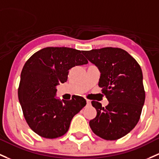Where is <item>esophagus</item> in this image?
I'll return each mask as SVG.
<instances>
[{
  "label": "esophagus",
  "instance_id": "1",
  "mask_svg": "<svg viewBox=\"0 0 159 159\" xmlns=\"http://www.w3.org/2000/svg\"><path fill=\"white\" fill-rule=\"evenodd\" d=\"M87 104L88 105L91 104V101H89V100H87Z\"/></svg>",
  "mask_w": 159,
  "mask_h": 159
}]
</instances>
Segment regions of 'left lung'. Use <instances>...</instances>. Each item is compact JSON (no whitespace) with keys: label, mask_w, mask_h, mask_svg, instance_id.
Returning a JSON list of instances; mask_svg holds the SVG:
<instances>
[{"label":"left lung","mask_w":159,"mask_h":159,"mask_svg":"<svg viewBox=\"0 0 159 159\" xmlns=\"http://www.w3.org/2000/svg\"><path fill=\"white\" fill-rule=\"evenodd\" d=\"M82 53L99 68L98 85L109 101L105 107L99 102L91 101L97 116L90 120V127L103 139H119L139 120L146 98L141 68L133 56L120 48L105 47Z\"/></svg>","instance_id":"8db88e82"}]
</instances>
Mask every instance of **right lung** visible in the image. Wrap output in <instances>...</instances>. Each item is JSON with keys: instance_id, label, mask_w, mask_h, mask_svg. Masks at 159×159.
Listing matches in <instances>:
<instances>
[{"instance_id": "1", "label": "right lung", "mask_w": 159, "mask_h": 159, "mask_svg": "<svg viewBox=\"0 0 159 159\" xmlns=\"http://www.w3.org/2000/svg\"><path fill=\"white\" fill-rule=\"evenodd\" d=\"M83 51L68 47H46L25 63L20 75L18 98L25 120L33 132L46 139L65 135L86 100L75 96L70 101L56 98V85L66 82L68 70L88 64Z\"/></svg>"}]
</instances>
